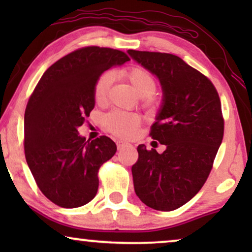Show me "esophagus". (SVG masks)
Listing matches in <instances>:
<instances>
[{"label":"esophagus","mask_w":252,"mask_h":252,"mask_svg":"<svg viewBox=\"0 0 252 252\" xmlns=\"http://www.w3.org/2000/svg\"><path fill=\"white\" fill-rule=\"evenodd\" d=\"M128 144L129 143L128 142H125V141H122V140L117 141V148H118V149H122V148L128 146Z\"/></svg>","instance_id":"obj_1"}]
</instances>
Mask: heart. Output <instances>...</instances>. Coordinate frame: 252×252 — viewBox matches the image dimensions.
<instances>
[{"instance_id":"b5f03b06","label":"heart","mask_w":252,"mask_h":252,"mask_svg":"<svg viewBox=\"0 0 252 252\" xmlns=\"http://www.w3.org/2000/svg\"><path fill=\"white\" fill-rule=\"evenodd\" d=\"M122 75L132 85L134 91L140 97H147V102H151V95L156 92V80L155 77L146 68L134 66L126 68L122 72ZM112 82L111 72H105L94 87V97L96 102H103L106 97L110 85ZM105 126L116 135L122 137L132 136L140 125V117L130 112L113 111L109 113L104 119Z\"/></svg>"}]
</instances>
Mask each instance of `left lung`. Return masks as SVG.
<instances>
[{
  "label": "left lung",
  "mask_w": 252,
  "mask_h": 252,
  "mask_svg": "<svg viewBox=\"0 0 252 252\" xmlns=\"http://www.w3.org/2000/svg\"><path fill=\"white\" fill-rule=\"evenodd\" d=\"M159 81L163 98L150 135L164 153L137 147L132 166L134 190L158 211H172L203 187L223 136L219 95L205 75L172 54L128 50Z\"/></svg>",
  "instance_id": "1"
}]
</instances>
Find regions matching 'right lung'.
I'll return each instance as SVG.
<instances>
[{"mask_svg":"<svg viewBox=\"0 0 252 252\" xmlns=\"http://www.w3.org/2000/svg\"><path fill=\"white\" fill-rule=\"evenodd\" d=\"M128 61L111 48H81L51 65L31 95L24 117L26 161L40 190L62 208L91 202L98 168L116 154L108 136L86 140L78 127L94 109V87L103 72Z\"/></svg>","mask_w":252,"mask_h":252,"instance_id":"add662e5","label":"right lung"}]
</instances>
